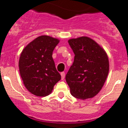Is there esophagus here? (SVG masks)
<instances>
[{"label":"esophagus","instance_id":"obj_1","mask_svg":"<svg viewBox=\"0 0 128 128\" xmlns=\"http://www.w3.org/2000/svg\"><path fill=\"white\" fill-rule=\"evenodd\" d=\"M61 76H62V80H64L65 76V72H61Z\"/></svg>","mask_w":128,"mask_h":128}]
</instances>
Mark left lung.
<instances>
[{
  "label": "left lung",
  "mask_w": 128,
  "mask_h": 128,
  "mask_svg": "<svg viewBox=\"0 0 128 128\" xmlns=\"http://www.w3.org/2000/svg\"><path fill=\"white\" fill-rule=\"evenodd\" d=\"M74 54L72 65L65 76L72 96L80 100L92 98L100 92L109 70L106 52L87 36L68 40Z\"/></svg>",
  "instance_id": "left-lung-1"
}]
</instances>
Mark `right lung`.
I'll list each match as a JSON object with an SVG mask.
<instances>
[{
	"mask_svg": "<svg viewBox=\"0 0 128 128\" xmlns=\"http://www.w3.org/2000/svg\"><path fill=\"white\" fill-rule=\"evenodd\" d=\"M60 40L42 35L27 45L22 51L19 61L20 75L25 88L33 95L45 97L61 80L52 53Z\"/></svg>",
	"mask_w": 128,
	"mask_h": 128,
	"instance_id": "add662e5",
	"label": "right lung"
}]
</instances>
